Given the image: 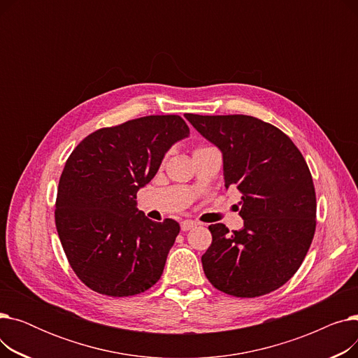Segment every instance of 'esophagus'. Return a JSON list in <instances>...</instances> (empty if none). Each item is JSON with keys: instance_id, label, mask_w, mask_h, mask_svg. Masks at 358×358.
I'll return each mask as SVG.
<instances>
[{"instance_id": "obj_1", "label": "esophagus", "mask_w": 358, "mask_h": 358, "mask_svg": "<svg viewBox=\"0 0 358 358\" xmlns=\"http://www.w3.org/2000/svg\"><path fill=\"white\" fill-rule=\"evenodd\" d=\"M196 227H197V223H196L194 220H182V222H181V231H182V232L190 231V229H193V228H196Z\"/></svg>"}]
</instances>
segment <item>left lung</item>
I'll use <instances>...</instances> for the list:
<instances>
[{"label": "left lung", "instance_id": "1", "mask_svg": "<svg viewBox=\"0 0 358 358\" xmlns=\"http://www.w3.org/2000/svg\"><path fill=\"white\" fill-rule=\"evenodd\" d=\"M185 119L222 150L224 187L242 194L241 231L209 227L206 277L236 297L277 290L302 266L316 228V194L303 155L280 129L252 116L189 113Z\"/></svg>", "mask_w": 358, "mask_h": 358}]
</instances>
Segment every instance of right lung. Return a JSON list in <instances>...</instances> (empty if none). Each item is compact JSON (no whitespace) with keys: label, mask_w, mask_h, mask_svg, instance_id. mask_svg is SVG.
<instances>
[{"label":"right lung","mask_w":358,"mask_h":358,"mask_svg":"<svg viewBox=\"0 0 358 358\" xmlns=\"http://www.w3.org/2000/svg\"><path fill=\"white\" fill-rule=\"evenodd\" d=\"M189 134L177 115L145 116L92 131L72 150L55 223L71 268L91 290L127 297L161 278L180 224L148 219L136 208V193Z\"/></svg>","instance_id":"obj_1"}]
</instances>
